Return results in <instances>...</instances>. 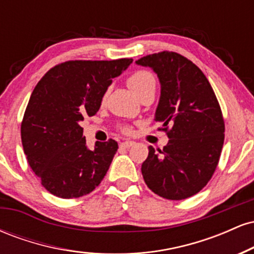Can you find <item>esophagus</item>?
<instances>
[{
    "instance_id": "1",
    "label": "esophagus",
    "mask_w": 254,
    "mask_h": 254,
    "mask_svg": "<svg viewBox=\"0 0 254 254\" xmlns=\"http://www.w3.org/2000/svg\"><path fill=\"white\" fill-rule=\"evenodd\" d=\"M135 144V142H132V141H125V142H123V143H121V147L122 148H130L131 145H133Z\"/></svg>"
}]
</instances>
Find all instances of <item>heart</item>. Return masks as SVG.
Masks as SVG:
<instances>
[{"label": "heart", "mask_w": 254, "mask_h": 254, "mask_svg": "<svg viewBox=\"0 0 254 254\" xmlns=\"http://www.w3.org/2000/svg\"><path fill=\"white\" fill-rule=\"evenodd\" d=\"M151 84H155V77H154V75L150 71L147 70H137L127 78V86L136 95L139 94L147 87L151 86ZM123 131L129 132L130 127H124Z\"/></svg>", "instance_id": "1"}]
</instances>
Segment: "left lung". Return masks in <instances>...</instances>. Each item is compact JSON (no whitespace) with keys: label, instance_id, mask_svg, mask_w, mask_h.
I'll use <instances>...</instances> for the list:
<instances>
[{"label":"left lung","instance_id":"1","mask_svg":"<svg viewBox=\"0 0 254 254\" xmlns=\"http://www.w3.org/2000/svg\"><path fill=\"white\" fill-rule=\"evenodd\" d=\"M159 77L161 95L155 121L168 141L142 164L148 188L160 197L180 200L199 192L216 170L224 141L221 107L202 70L177 52L162 51L139 58Z\"/></svg>","mask_w":254,"mask_h":254}]
</instances>
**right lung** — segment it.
Listing matches in <instances>:
<instances>
[{
    "mask_svg": "<svg viewBox=\"0 0 254 254\" xmlns=\"http://www.w3.org/2000/svg\"><path fill=\"white\" fill-rule=\"evenodd\" d=\"M131 63L132 58L68 61L50 69L32 92L21 124L22 147L50 193L77 198L104 179L118 143L97 142L90 150L81 122L98 112L113 78Z\"/></svg>",
    "mask_w": 254,
    "mask_h": 254,
    "instance_id": "add662e5",
    "label": "right lung"
}]
</instances>
